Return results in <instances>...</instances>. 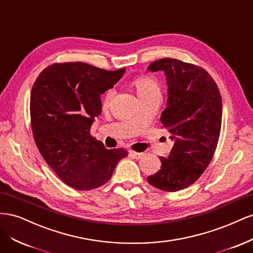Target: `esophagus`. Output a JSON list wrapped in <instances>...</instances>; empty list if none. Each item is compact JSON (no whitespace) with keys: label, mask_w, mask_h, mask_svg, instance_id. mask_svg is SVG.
Listing matches in <instances>:
<instances>
[{"label":"esophagus","mask_w":253,"mask_h":253,"mask_svg":"<svg viewBox=\"0 0 253 253\" xmlns=\"http://www.w3.org/2000/svg\"><path fill=\"white\" fill-rule=\"evenodd\" d=\"M128 154H129V156H132L135 159H139V158H141L143 156V153L135 152V151H132V150L128 151Z\"/></svg>","instance_id":"obj_1"}]
</instances>
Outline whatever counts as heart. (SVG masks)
<instances>
[{
    "label": "heart",
    "instance_id": "b5f03b06",
    "mask_svg": "<svg viewBox=\"0 0 253 253\" xmlns=\"http://www.w3.org/2000/svg\"><path fill=\"white\" fill-rule=\"evenodd\" d=\"M134 85L140 99H144L154 95H160L159 83L154 78L147 77V76H141V77H138L134 80ZM114 95V88H110L105 91L102 99V103L104 106H108L110 104Z\"/></svg>",
    "mask_w": 253,
    "mask_h": 253
}]
</instances>
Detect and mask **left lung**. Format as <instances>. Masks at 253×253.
<instances>
[{
    "label": "left lung",
    "mask_w": 253,
    "mask_h": 253,
    "mask_svg": "<svg viewBox=\"0 0 253 253\" xmlns=\"http://www.w3.org/2000/svg\"><path fill=\"white\" fill-rule=\"evenodd\" d=\"M148 71H162L168 84L163 126L174 141L162 168L148 177L151 186L167 192L188 188L209 166L218 142L223 105L215 81L201 66L165 58L152 62Z\"/></svg>",
    "instance_id": "left-lung-1"
}]
</instances>
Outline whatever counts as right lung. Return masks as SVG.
I'll list each match as a JSON object with an SVG mask.
<instances>
[{
    "instance_id": "add662e5",
    "label": "right lung",
    "mask_w": 253,
    "mask_h": 253,
    "mask_svg": "<svg viewBox=\"0 0 253 253\" xmlns=\"http://www.w3.org/2000/svg\"><path fill=\"white\" fill-rule=\"evenodd\" d=\"M126 68L105 71L83 62L55 63L41 72L30 94V121L42 157L67 186L91 190L112 177L126 149H106L90 136L100 96Z\"/></svg>"
}]
</instances>
